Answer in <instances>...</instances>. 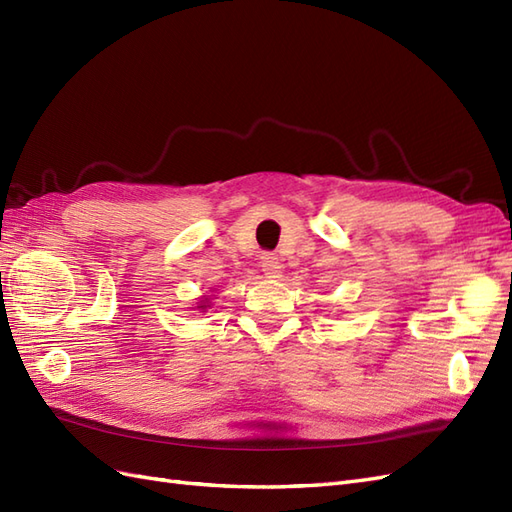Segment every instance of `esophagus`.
Masks as SVG:
<instances>
[{
	"label": "esophagus",
	"instance_id": "34e87169",
	"mask_svg": "<svg viewBox=\"0 0 512 512\" xmlns=\"http://www.w3.org/2000/svg\"><path fill=\"white\" fill-rule=\"evenodd\" d=\"M260 267H262V273H265V277H269V280H280L282 277V262L271 254L262 256Z\"/></svg>",
	"mask_w": 512,
	"mask_h": 512
}]
</instances>
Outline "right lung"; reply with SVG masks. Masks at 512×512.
<instances>
[{
  "mask_svg": "<svg viewBox=\"0 0 512 512\" xmlns=\"http://www.w3.org/2000/svg\"><path fill=\"white\" fill-rule=\"evenodd\" d=\"M211 299H213V294H211V297H209V294H207V297H203V299H200L198 301V309H200V312H207V309L211 307Z\"/></svg>",
  "mask_w": 512,
  "mask_h": 512,
  "instance_id": "add662e5",
  "label": "right lung"
}]
</instances>
